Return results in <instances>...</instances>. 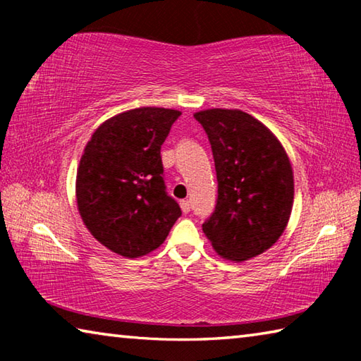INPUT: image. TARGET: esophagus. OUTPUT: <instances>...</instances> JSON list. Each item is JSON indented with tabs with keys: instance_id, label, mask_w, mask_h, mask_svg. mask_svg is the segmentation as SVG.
<instances>
[{
	"instance_id": "34e87169",
	"label": "esophagus",
	"mask_w": 361,
	"mask_h": 361,
	"mask_svg": "<svg viewBox=\"0 0 361 361\" xmlns=\"http://www.w3.org/2000/svg\"><path fill=\"white\" fill-rule=\"evenodd\" d=\"M180 205H181V210L185 212V213H189L191 212V202H189L188 199H185V200H181L180 202Z\"/></svg>"
}]
</instances>
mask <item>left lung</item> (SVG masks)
I'll list each match as a JSON object with an SVG mask.
<instances>
[{"mask_svg": "<svg viewBox=\"0 0 361 361\" xmlns=\"http://www.w3.org/2000/svg\"><path fill=\"white\" fill-rule=\"evenodd\" d=\"M212 146L218 180L215 210L202 229L218 255L245 261L279 240L293 207V170L274 133L239 109L194 114Z\"/></svg>", "mask_w": 361, "mask_h": 361, "instance_id": "8db88e82", "label": "left lung"}]
</instances>
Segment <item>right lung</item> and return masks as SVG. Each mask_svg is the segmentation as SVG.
<instances>
[{"mask_svg":"<svg viewBox=\"0 0 361 361\" xmlns=\"http://www.w3.org/2000/svg\"><path fill=\"white\" fill-rule=\"evenodd\" d=\"M180 111L137 108L108 119L84 149L76 176L78 209L97 240L138 258L166 240L181 209L167 194L161 146Z\"/></svg>","mask_w":361,"mask_h":361,"instance_id":"1","label":"right lung"}]
</instances>
